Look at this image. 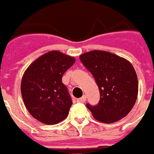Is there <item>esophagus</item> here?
I'll return each mask as SVG.
<instances>
[{"mask_svg": "<svg viewBox=\"0 0 154 154\" xmlns=\"http://www.w3.org/2000/svg\"><path fill=\"white\" fill-rule=\"evenodd\" d=\"M86 99H87V96H86V95H83L82 98L77 99V101H78V102H81V103H84L86 101Z\"/></svg>", "mask_w": 154, "mask_h": 154, "instance_id": "1", "label": "esophagus"}]
</instances>
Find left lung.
Masks as SVG:
<instances>
[{"label": "left lung", "mask_w": 154, "mask_h": 154, "mask_svg": "<svg viewBox=\"0 0 154 154\" xmlns=\"http://www.w3.org/2000/svg\"><path fill=\"white\" fill-rule=\"evenodd\" d=\"M80 60L94 77L100 99L97 105L87 103L97 121L110 124L126 116L138 94L137 76L127 60L110 52L93 51L80 55Z\"/></svg>", "instance_id": "obj_1"}]
</instances>
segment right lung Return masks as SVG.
Masks as SVG:
<instances>
[{
  "label": "right lung",
  "instance_id": "add662e5",
  "mask_svg": "<svg viewBox=\"0 0 154 154\" xmlns=\"http://www.w3.org/2000/svg\"><path fill=\"white\" fill-rule=\"evenodd\" d=\"M74 63V57L52 51L35 60L25 71L21 93L33 118L55 125L67 117L72 101L61 79Z\"/></svg>",
  "mask_w": 154,
  "mask_h": 154
}]
</instances>
